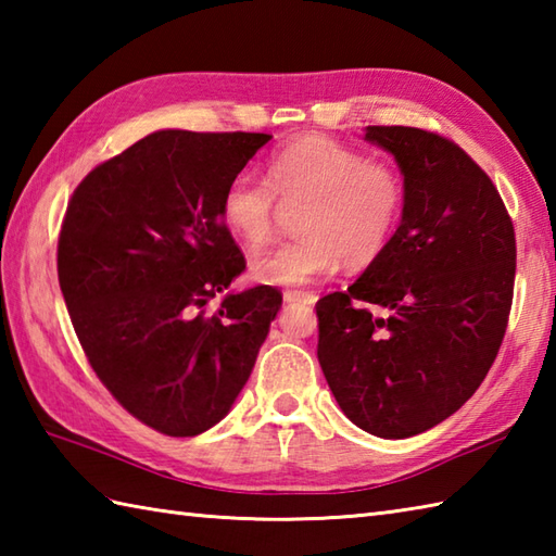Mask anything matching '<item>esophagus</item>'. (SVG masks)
Returning a JSON list of instances; mask_svg holds the SVG:
<instances>
[{
    "label": "esophagus",
    "mask_w": 556,
    "mask_h": 556,
    "mask_svg": "<svg viewBox=\"0 0 556 556\" xmlns=\"http://www.w3.org/2000/svg\"><path fill=\"white\" fill-rule=\"evenodd\" d=\"M285 301L287 303H308V305H313L317 301V296L313 291H285Z\"/></svg>",
    "instance_id": "1"
}]
</instances>
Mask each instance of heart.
<instances>
[{
  "label": "heart",
  "mask_w": 556,
  "mask_h": 556,
  "mask_svg": "<svg viewBox=\"0 0 556 556\" xmlns=\"http://www.w3.org/2000/svg\"><path fill=\"white\" fill-rule=\"evenodd\" d=\"M277 198L305 200L303 236L263 248L251 275L267 287H305L339 267H365L392 241L406 205V184L392 164L372 162L334 138L308 134L267 162V181L236 174L222 193V219L245 243H263L275 222Z\"/></svg>",
  "instance_id": "heart-1"
}]
</instances>
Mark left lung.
<instances>
[{
	"label": "left lung",
	"mask_w": 556,
	"mask_h": 556,
	"mask_svg": "<svg viewBox=\"0 0 556 556\" xmlns=\"http://www.w3.org/2000/svg\"><path fill=\"white\" fill-rule=\"evenodd\" d=\"M406 184L399 229L346 291L317 301V361L361 430L404 440L476 394L509 323L516 236L490 176L452 140L368 126Z\"/></svg>",
	"instance_id": "obj_1"
}]
</instances>
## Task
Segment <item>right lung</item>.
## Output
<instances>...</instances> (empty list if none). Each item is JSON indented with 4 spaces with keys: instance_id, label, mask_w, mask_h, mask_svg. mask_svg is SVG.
Returning a JSON list of instances; mask_svg holds the SVG:
<instances>
[{
    "instance_id": "obj_1",
    "label": "right lung",
    "mask_w": 556,
    "mask_h": 556,
    "mask_svg": "<svg viewBox=\"0 0 556 556\" xmlns=\"http://www.w3.org/2000/svg\"><path fill=\"white\" fill-rule=\"evenodd\" d=\"M267 134L155 131L68 200L56 271L83 351L112 396L169 437L217 425L251 377L281 293L210 299L245 269L222 193Z\"/></svg>"
}]
</instances>
